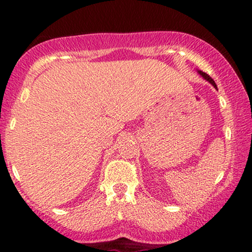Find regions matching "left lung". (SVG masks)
Returning <instances> with one entry per match:
<instances>
[{"label": "left lung", "instance_id": "1", "mask_svg": "<svg viewBox=\"0 0 252 252\" xmlns=\"http://www.w3.org/2000/svg\"><path fill=\"white\" fill-rule=\"evenodd\" d=\"M198 73L200 74V76H201L202 78H204V79L206 80V82H209V83L211 84V85H213V88L217 89V85H216L215 80H213L212 78H211V77L209 76V74H206V73H205V72H202V71H200V70H198ZM217 90H218V89H217Z\"/></svg>", "mask_w": 252, "mask_h": 252}]
</instances>
